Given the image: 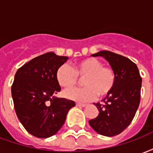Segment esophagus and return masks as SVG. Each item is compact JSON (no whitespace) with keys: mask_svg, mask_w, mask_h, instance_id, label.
<instances>
[{"mask_svg":"<svg viewBox=\"0 0 153 153\" xmlns=\"http://www.w3.org/2000/svg\"><path fill=\"white\" fill-rule=\"evenodd\" d=\"M77 106H81V107H84L86 106V104L85 103H76Z\"/></svg>","mask_w":153,"mask_h":153,"instance_id":"obj_1","label":"esophagus"}]
</instances>
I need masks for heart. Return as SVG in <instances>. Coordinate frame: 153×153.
<instances>
[{"instance_id": "obj_1", "label": "heart", "mask_w": 153, "mask_h": 153, "mask_svg": "<svg viewBox=\"0 0 153 153\" xmlns=\"http://www.w3.org/2000/svg\"><path fill=\"white\" fill-rule=\"evenodd\" d=\"M83 79L82 88H70L64 91V96L76 102L93 101L98 95L106 97L112 91L115 83V74L111 67L103 66V63L96 58H86L74 65V69L67 65H60L56 77L61 87L72 88L79 78Z\"/></svg>"}]
</instances>
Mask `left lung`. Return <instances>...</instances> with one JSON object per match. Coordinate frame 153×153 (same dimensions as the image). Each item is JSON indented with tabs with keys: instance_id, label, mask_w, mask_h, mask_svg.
I'll use <instances>...</instances> for the list:
<instances>
[{
	"instance_id": "1",
	"label": "left lung",
	"mask_w": 153,
	"mask_h": 153,
	"mask_svg": "<svg viewBox=\"0 0 153 153\" xmlns=\"http://www.w3.org/2000/svg\"><path fill=\"white\" fill-rule=\"evenodd\" d=\"M92 56H102L115 74L112 91L102 100L94 103L99 111L89 125L104 136H115L125 130L134 117L140 102L142 78L137 65L126 57L109 51H101Z\"/></svg>"
}]
</instances>
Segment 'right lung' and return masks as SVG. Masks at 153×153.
Wrapping results in <instances>:
<instances>
[{
    "instance_id": "add662e5",
    "label": "right lung",
    "mask_w": 153,
    "mask_h": 153,
    "mask_svg": "<svg viewBox=\"0 0 153 153\" xmlns=\"http://www.w3.org/2000/svg\"><path fill=\"white\" fill-rule=\"evenodd\" d=\"M68 60L54 52L35 57L15 75L11 94L16 115L25 129L37 138L56 134L65 121L71 100L55 96L60 91L56 74Z\"/></svg>"
}]
</instances>
